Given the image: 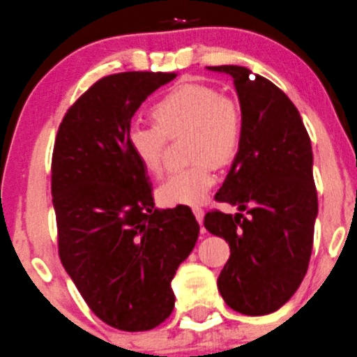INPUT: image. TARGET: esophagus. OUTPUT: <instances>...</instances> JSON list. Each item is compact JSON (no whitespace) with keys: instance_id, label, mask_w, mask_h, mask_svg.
<instances>
[{"instance_id":"esophagus-1","label":"esophagus","mask_w":357,"mask_h":357,"mask_svg":"<svg viewBox=\"0 0 357 357\" xmlns=\"http://www.w3.org/2000/svg\"><path fill=\"white\" fill-rule=\"evenodd\" d=\"M193 213H195V217H197L198 224H202V222H204V215H205L204 208H200V207H195V208H193Z\"/></svg>"}]
</instances>
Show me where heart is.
<instances>
[{"label":"heart","instance_id":"b5f03b06","mask_svg":"<svg viewBox=\"0 0 357 357\" xmlns=\"http://www.w3.org/2000/svg\"><path fill=\"white\" fill-rule=\"evenodd\" d=\"M152 116L155 123H133L128 128L131 153L145 171L159 174L166 137L188 131V155L195 162L169 174L157 190V198L166 207L202 205L215 185L211 163L231 162L241 145V109L208 85L183 84L155 102Z\"/></svg>","mask_w":357,"mask_h":357}]
</instances>
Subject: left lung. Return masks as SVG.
<instances>
[{
  "instance_id": "1",
  "label": "left lung",
  "mask_w": 357,
  "mask_h": 357,
  "mask_svg": "<svg viewBox=\"0 0 357 357\" xmlns=\"http://www.w3.org/2000/svg\"><path fill=\"white\" fill-rule=\"evenodd\" d=\"M234 82L243 138L215 198L243 213L208 212L205 229L226 239L231 257L217 287L226 305L250 317L284 306L301 286L318 215L313 152L299 111L267 78L238 65L207 66Z\"/></svg>"
}]
</instances>
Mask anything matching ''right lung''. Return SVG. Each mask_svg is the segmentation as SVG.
Returning <instances> with one entry per match:
<instances>
[{"label":"right lung","instance_id":"obj_1","mask_svg":"<svg viewBox=\"0 0 357 357\" xmlns=\"http://www.w3.org/2000/svg\"><path fill=\"white\" fill-rule=\"evenodd\" d=\"M176 73L100 78L63 118L51 166L59 258L90 310L111 327L144 332L174 310L171 280L198 239L186 205L157 208L126 133L138 107Z\"/></svg>","mask_w":357,"mask_h":357}]
</instances>
